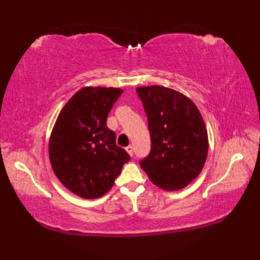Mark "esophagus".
Returning a JSON list of instances; mask_svg holds the SVG:
<instances>
[{
    "label": "esophagus",
    "instance_id": "34e87169",
    "mask_svg": "<svg viewBox=\"0 0 260 260\" xmlns=\"http://www.w3.org/2000/svg\"><path fill=\"white\" fill-rule=\"evenodd\" d=\"M126 151H127V153L129 154L131 156H133V155H134V147L132 146V145H128V146H127V147H126Z\"/></svg>",
    "mask_w": 260,
    "mask_h": 260
}]
</instances>
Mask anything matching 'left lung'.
<instances>
[{
  "mask_svg": "<svg viewBox=\"0 0 260 260\" xmlns=\"http://www.w3.org/2000/svg\"><path fill=\"white\" fill-rule=\"evenodd\" d=\"M147 116L151 152L140 161L154 184L183 189L200 174L209 142L202 116L190 98L163 86L136 89Z\"/></svg>",
  "mask_w": 260,
  "mask_h": 260,
  "instance_id": "8db88e82",
  "label": "left lung"
}]
</instances>
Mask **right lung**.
<instances>
[{"label": "right lung", "instance_id": "add662e5", "mask_svg": "<svg viewBox=\"0 0 260 260\" xmlns=\"http://www.w3.org/2000/svg\"><path fill=\"white\" fill-rule=\"evenodd\" d=\"M119 88L85 87L60 112L49 142V157L59 181L85 199L107 193L131 159L116 145L107 116L121 95Z\"/></svg>", "mask_w": 260, "mask_h": 260}]
</instances>
